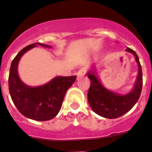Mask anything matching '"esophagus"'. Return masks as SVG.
<instances>
[{"instance_id": "obj_1", "label": "esophagus", "mask_w": 152, "mask_h": 152, "mask_svg": "<svg viewBox=\"0 0 152 152\" xmlns=\"http://www.w3.org/2000/svg\"><path fill=\"white\" fill-rule=\"evenodd\" d=\"M87 68H86V67L80 68V69H79L78 72H77V76H78V77H80V76H84L85 74L87 73Z\"/></svg>"}]
</instances>
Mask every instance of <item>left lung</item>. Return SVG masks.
Listing matches in <instances>:
<instances>
[{"instance_id": "1", "label": "left lung", "mask_w": 152, "mask_h": 152, "mask_svg": "<svg viewBox=\"0 0 152 152\" xmlns=\"http://www.w3.org/2000/svg\"><path fill=\"white\" fill-rule=\"evenodd\" d=\"M126 51L132 53L138 64V76L133 91L126 95H119L104 88L92 71L88 72L91 80L87 93L88 102L91 108L97 115L107 119H116L129 112L139 99L142 90V69L137 53L130 48Z\"/></svg>"}]
</instances>
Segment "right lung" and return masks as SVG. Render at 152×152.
I'll list each match as a JSON object with an SVG mask.
<instances>
[{
    "label": "right lung",
    "mask_w": 152,
    "mask_h": 152,
    "mask_svg": "<svg viewBox=\"0 0 152 152\" xmlns=\"http://www.w3.org/2000/svg\"><path fill=\"white\" fill-rule=\"evenodd\" d=\"M50 48L41 43H34L24 48L15 57L8 77L10 95L21 114L37 121H47L57 115L61 108L66 91L76 81V76H57L50 82L37 87L23 83L18 77L17 68L23 54L37 45Z\"/></svg>",
    "instance_id": "right-lung-1"
}]
</instances>
